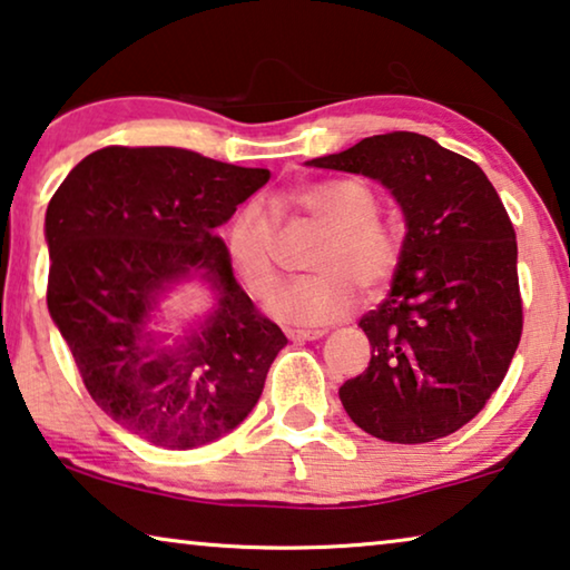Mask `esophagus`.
<instances>
[{"instance_id":"34e87169","label":"esophagus","mask_w":570,"mask_h":570,"mask_svg":"<svg viewBox=\"0 0 570 570\" xmlns=\"http://www.w3.org/2000/svg\"><path fill=\"white\" fill-rule=\"evenodd\" d=\"M322 335H325V330H286L288 340H320Z\"/></svg>"}]
</instances>
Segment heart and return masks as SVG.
Instances as JSON below:
<instances>
[{
	"mask_svg": "<svg viewBox=\"0 0 570 570\" xmlns=\"http://www.w3.org/2000/svg\"><path fill=\"white\" fill-rule=\"evenodd\" d=\"M292 207L325 227L314 245L309 266L314 274L286 284L271 312L294 325H325L355 307L361 284L376 292L392 282L404 253L399 225L379 217V197L361 178H327L299 189ZM276 225L261 202H248L227 227V253L245 288L258 299L274 292Z\"/></svg>",
	"mask_w": 570,
	"mask_h": 570,
	"instance_id": "obj_1",
	"label": "heart"
}]
</instances>
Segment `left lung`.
<instances>
[{"mask_svg": "<svg viewBox=\"0 0 570 570\" xmlns=\"http://www.w3.org/2000/svg\"><path fill=\"white\" fill-rule=\"evenodd\" d=\"M307 166L376 178L406 223L392 292L358 322L371 363L340 386L347 417L402 445L461 430L522 337L514 227L497 189L473 160L417 132L373 135Z\"/></svg>", "mask_w": 570, "mask_h": 570, "instance_id": "obj_1", "label": "left lung"}]
</instances>
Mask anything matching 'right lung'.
I'll return each mask as SVG.
<instances>
[{
    "label": "right lung",
    "instance_id": "1",
    "mask_svg": "<svg viewBox=\"0 0 570 570\" xmlns=\"http://www.w3.org/2000/svg\"><path fill=\"white\" fill-rule=\"evenodd\" d=\"M268 178L184 148L109 146L73 166L48 204L50 317L91 399L150 445L191 450L235 430L286 345L217 235ZM189 277L213 288L216 307L164 346L149 312Z\"/></svg>",
    "mask_w": 570,
    "mask_h": 570
}]
</instances>
